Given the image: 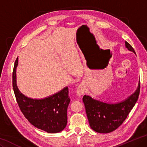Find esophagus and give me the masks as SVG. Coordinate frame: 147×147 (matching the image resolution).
Wrapping results in <instances>:
<instances>
[{
	"label": "esophagus",
	"mask_w": 147,
	"mask_h": 147,
	"mask_svg": "<svg viewBox=\"0 0 147 147\" xmlns=\"http://www.w3.org/2000/svg\"><path fill=\"white\" fill-rule=\"evenodd\" d=\"M85 91V88L84 84H80L78 86V88H77V90H76V94L78 95V96H81L84 94Z\"/></svg>",
	"instance_id": "34e87169"
}]
</instances>
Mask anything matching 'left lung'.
Returning <instances> with one entry per match:
<instances>
[{"mask_svg": "<svg viewBox=\"0 0 147 147\" xmlns=\"http://www.w3.org/2000/svg\"><path fill=\"white\" fill-rule=\"evenodd\" d=\"M125 46L128 50L136 54L134 49L126 41ZM139 92L140 82L136 92L119 103H109L95 99L89 95H84L82 100L91 128L101 134L115 131L124 122L136 105Z\"/></svg>", "mask_w": 147, "mask_h": 147, "instance_id": "left-lung-1", "label": "left lung"}]
</instances>
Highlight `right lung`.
<instances>
[{"label": "right lung", "mask_w": 147, "mask_h": 147, "mask_svg": "<svg viewBox=\"0 0 147 147\" xmlns=\"http://www.w3.org/2000/svg\"><path fill=\"white\" fill-rule=\"evenodd\" d=\"M16 59L12 74L13 88L18 105L23 115L31 124L38 129L50 134L61 131L67 123V111L70 99L69 88L44 99H32L23 95L18 89L16 82Z\"/></svg>", "instance_id": "1"}]
</instances>
